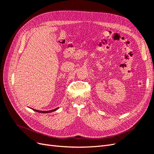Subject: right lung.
I'll use <instances>...</instances> for the list:
<instances>
[{"label":"right lung","mask_w":154,"mask_h":154,"mask_svg":"<svg viewBox=\"0 0 154 154\" xmlns=\"http://www.w3.org/2000/svg\"><path fill=\"white\" fill-rule=\"evenodd\" d=\"M58 109V108H57V109H54L53 110H49V111H41V110H36V109H32V110L36 111V112H40V113H49V112H53V111H55L56 110H57Z\"/></svg>","instance_id":"add662e5"}]
</instances>
